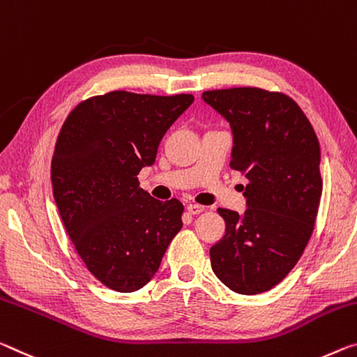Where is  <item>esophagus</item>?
I'll return each mask as SVG.
<instances>
[{
  "label": "esophagus",
  "instance_id": "1",
  "mask_svg": "<svg viewBox=\"0 0 357 357\" xmlns=\"http://www.w3.org/2000/svg\"><path fill=\"white\" fill-rule=\"evenodd\" d=\"M188 211H189V214H192V216H197V214L205 211V208L200 205H195V203H190V205H188Z\"/></svg>",
  "mask_w": 357,
  "mask_h": 357
}]
</instances>
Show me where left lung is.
I'll return each instance as SVG.
<instances>
[{"mask_svg":"<svg viewBox=\"0 0 357 357\" xmlns=\"http://www.w3.org/2000/svg\"><path fill=\"white\" fill-rule=\"evenodd\" d=\"M202 98L230 123V167L248 178L246 211L218 209L225 235L209 250L211 267L234 292H265L286 278L313 234L322 194L319 141L284 93L235 87Z\"/></svg>","mask_w":357,"mask_h":357,"instance_id":"obj_1","label":"left lung"}]
</instances>
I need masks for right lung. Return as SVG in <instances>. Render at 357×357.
<instances>
[{
  "label": "right lung",
  "instance_id": "1",
  "mask_svg": "<svg viewBox=\"0 0 357 357\" xmlns=\"http://www.w3.org/2000/svg\"><path fill=\"white\" fill-rule=\"evenodd\" d=\"M194 103L116 90L79 103L56 138L54 199L90 273L117 292L148 284L183 227L179 200H155L139 188L173 122Z\"/></svg>",
  "mask_w": 357,
  "mask_h": 357
}]
</instances>
